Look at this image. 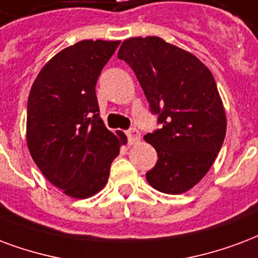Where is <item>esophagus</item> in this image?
Here are the masks:
<instances>
[{"instance_id":"obj_1","label":"esophagus","mask_w":258,"mask_h":258,"mask_svg":"<svg viewBox=\"0 0 258 258\" xmlns=\"http://www.w3.org/2000/svg\"><path fill=\"white\" fill-rule=\"evenodd\" d=\"M127 138H128V144L130 145H135L138 144L139 139H141V134L137 128H130L127 133Z\"/></svg>"}]
</instances>
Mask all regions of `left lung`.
<instances>
[{"instance_id": "1", "label": "left lung", "mask_w": 258, "mask_h": 258, "mask_svg": "<svg viewBox=\"0 0 258 258\" xmlns=\"http://www.w3.org/2000/svg\"><path fill=\"white\" fill-rule=\"evenodd\" d=\"M117 57L134 71L160 128L145 135L157 152L146 180L165 194H182L207 175L227 128L216 82L197 57L158 37L130 38Z\"/></svg>"}]
</instances>
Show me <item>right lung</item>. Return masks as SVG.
Returning <instances> with one entry per match:
<instances>
[{
  "instance_id": "right-lung-1",
  "label": "right lung",
  "mask_w": 258,
  "mask_h": 258,
  "mask_svg": "<svg viewBox=\"0 0 258 258\" xmlns=\"http://www.w3.org/2000/svg\"><path fill=\"white\" fill-rule=\"evenodd\" d=\"M119 41H81L57 53L38 74L27 104V145L47 180L74 198L104 187L123 133L104 125L95 95L101 71Z\"/></svg>"
}]
</instances>
